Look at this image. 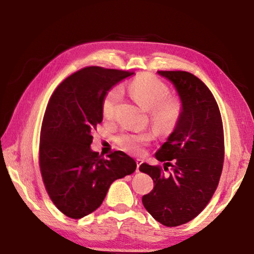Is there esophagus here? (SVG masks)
<instances>
[{
    "mask_svg": "<svg viewBox=\"0 0 254 254\" xmlns=\"http://www.w3.org/2000/svg\"><path fill=\"white\" fill-rule=\"evenodd\" d=\"M141 163H142V160H141V159H136V173H139L140 171V166H141Z\"/></svg>",
    "mask_w": 254,
    "mask_h": 254,
    "instance_id": "1",
    "label": "esophagus"
}]
</instances>
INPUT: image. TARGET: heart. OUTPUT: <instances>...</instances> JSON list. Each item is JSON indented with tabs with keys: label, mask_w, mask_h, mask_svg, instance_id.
Here are the masks:
<instances>
[{
	"label": "heart",
	"mask_w": 254,
	"mask_h": 254,
	"mask_svg": "<svg viewBox=\"0 0 254 254\" xmlns=\"http://www.w3.org/2000/svg\"><path fill=\"white\" fill-rule=\"evenodd\" d=\"M131 96L142 105L145 110L151 111V121L158 130L166 131L176 119V110L170 102L166 101L168 97V89L158 79L149 76H140L128 86ZM121 100L119 89H112L106 94L103 101L102 111L106 119H112L115 107ZM151 132L123 133L118 137V142L127 151L140 154L144 147L152 140Z\"/></svg>",
	"instance_id": "obj_1"
}]
</instances>
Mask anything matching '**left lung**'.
<instances>
[{
  "label": "left lung",
  "mask_w": 254,
  "mask_h": 254,
  "mask_svg": "<svg viewBox=\"0 0 254 254\" xmlns=\"http://www.w3.org/2000/svg\"><path fill=\"white\" fill-rule=\"evenodd\" d=\"M170 81L180 112L173 132L156 152L163 169L142 163L154 187L142 197L144 208L166 226L186 224L203 210L220 182L224 162V134L220 109L199 78L187 71H157Z\"/></svg>",
  "instance_id": "8db88e82"
}]
</instances>
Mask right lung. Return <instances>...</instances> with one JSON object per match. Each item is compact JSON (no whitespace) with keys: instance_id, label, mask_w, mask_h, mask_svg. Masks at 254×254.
<instances>
[{"instance_id":"right-lung-1","label":"right lung","mask_w":254,"mask_h":254,"mask_svg":"<svg viewBox=\"0 0 254 254\" xmlns=\"http://www.w3.org/2000/svg\"><path fill=\"white\" fill-rule=\"evenodd\" d=\"M133 72L86 67L60 84L47 105L40 133V170L53 203L78 220L102 205L112 183L136 163L123 151L104 159L91 149L107 92Z\"/></svg>"}]
</instances>
